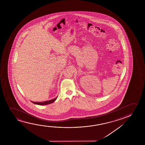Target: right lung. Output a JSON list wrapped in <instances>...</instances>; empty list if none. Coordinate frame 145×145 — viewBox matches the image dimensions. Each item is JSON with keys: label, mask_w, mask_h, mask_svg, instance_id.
I'll return each mask as SVG.
<instances>
[{"label": "right lung", "mask_w": 145, "mask_h": 145, "mask_svg": "<svg viewBox=\"0 0 145 145\" xmlns=\"http://www.w3.org/2000/svg\"><path fill=\"white\" fill-rule=\"evenodd\" d=\"M57 99V97H56L55 99H51L50 101H44V102H34V101H32L33 103L36 105H48L50 103H54V101H56V99Z\"/></svg>", "instance_id": "add662e5"}]
</instances>
